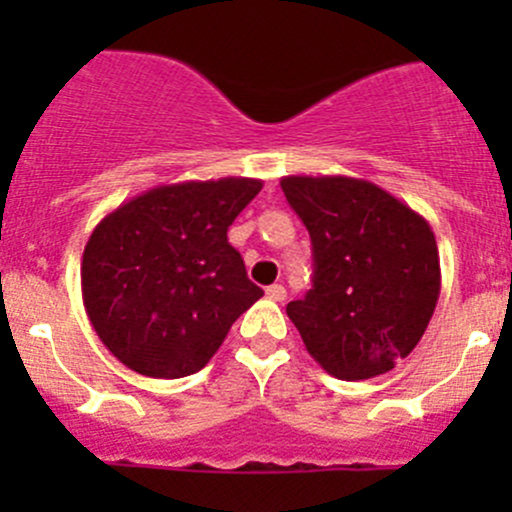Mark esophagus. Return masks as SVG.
<instances>
[{
    "instance_id": "obj_1",
    "label": "esophagus",
    "mask_w": 512,
    "mask_h": 512,
    "mask_svg": "<svg viewBox=\"0 0 512 512\" xmlns=\"http://www.w3.org/2000/svg\"><path fill=\"white\" fill-rule=\"evenodd\" d=\"M267 297H270L272 302H282V299L287 297V289L282 285H272V287H267Z\"/></svg>"
}]
</instances>
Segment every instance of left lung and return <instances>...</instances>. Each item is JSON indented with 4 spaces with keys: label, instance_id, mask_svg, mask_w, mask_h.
Wrapping results in <instances>:
<instances>
[{
    "label": "left lung",
    "instance_id": "8db88e82",
    "mask_svg": "<svg viewBox=\"0 0 512 512\" xmlns=\"http://www.w3.org/2000/svg\"><path fill=\"white\" fill-rule=\"evenodd\" d=\"M280 185L314 260V285L287 304V317L327 374H386L421 342L441 294L431 225L369 180L287 175Z\"/></svg>",
    "mask_w": 512,
    "mask_h": 512
}]
</instances>
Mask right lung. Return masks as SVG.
I'll use <instances>...</instances> for the list:
<instances>
[{"instance_id": "1", "label": "right lung", "mask_w": 512, "mask_h": 512, "mask_svg": "<svg viewBox=\"0 0 512 512\" xmlns=\"http://www.w3.org/2000/svg\"><path fill=\"white\" fill-rule=\"evenodd\" d=\"M260 190L257 178L158 185L94 227L81 292L121 364L153 379L195 374L265 294L227 242V227Z\"/></svg>"}]
</instances>
